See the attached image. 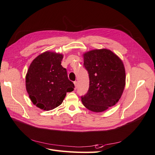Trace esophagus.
I'll return each mask as SVG.
<instances>
[{
    "instance_id": "esophagus-1",
    "label": "esophagus",
    "mask_w": 155,
    "mask_h": 155,
    "mask_svg": "<svg viewBox=\"0 0 155 155\" xmlns=\"http://www.w3.org/2000/svg\"><path fill=\"white\" fill-rule=\"evenodd\" d=\"M74 85H75V89H76L77 87H78V82L76 81L74 82Z\"/></svg>"
}]
</instances>
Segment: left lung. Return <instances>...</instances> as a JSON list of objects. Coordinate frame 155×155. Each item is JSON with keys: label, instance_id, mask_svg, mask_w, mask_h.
Listing matches in <instances>:
<instances>
[{"label": "left lung", "instance_id": "8db88e82", "mask_svg": "<svg viewBox=\"0 0 155 155\" xmlns=\"http://www.w3.org/2000/svg\"><path fill=\"white\" fill-rule=\"evenodd\" d=\"M89 88L81 101L93 112L105 111L119 101L125 85V70L118 56L107 49L93 50L83 55Z\"/></svg>", "mask_w": 155, "mask_h": 155}]
</instances>
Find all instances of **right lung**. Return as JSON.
<instances>
[{
  "label": "right lung",
  "instance_id": "obj_1",
  "mask_svg": "<svg viewBox=\"0 0 155 155\" xmlns=\"http://www.w3.org/2000/svg\"><path fill=\"white\" fill-rule=\"evenodd\" d=\"M63 55L45 51L33 61L26 76V88L34 105L45 110L62 104L67 92L74 91L67 69L62 67Z\"/></svg>",
  "mask_w": 155,
  "mask_h": 155
}]
</instances>
